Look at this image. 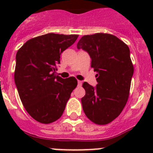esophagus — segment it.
<instances>
[{
  "label": "esophagus",
  "mask_w": 153,
  "mask_h": 153,
  "mask_svg": "<svg viewBox=\"0 0 153 153\" xmlns=\"http://www.w3.org/2000/svg\"><path fill=\"white\" fill-rule=\"evenodd\" d=\"M77 83H78V86H80L81 85H82V81H80V80H78V82H77Z\"/></svg>",
  "instance_id": "obj_1"
}]
</instances>
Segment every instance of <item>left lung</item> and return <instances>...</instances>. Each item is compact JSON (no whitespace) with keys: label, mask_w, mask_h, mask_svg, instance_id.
I'll return each instance as SVG.
<instances>
[{"label":"left lung","mask_w":153,"mask_h":153,"mask_svg":"<svg viewBox=\"0 0 153 153\" xmlns=\"http://www.w3.org/2000/svg\"><path fill=\"white\" fill-rule=\"evenodd\" d=\"M76 47L88 53L97 73L96 87L83 83V111L93 123L106 125L121 113L129 98L134 70L130 51L118 37L102 33L82 36Z\"/></svg>","instance_id":"left-lung-1"}]
</instances>
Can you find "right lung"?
<instances>
[{"label":"right lung","instance_id":"add662e5","mask_svg":"<svg viewBox=\"0 0 153 153\" xmlns=\"http://www.w3.org/2000/svg\"><path fill=\"white\" fill-rule=\"evenodd\" d=\"M78 35L47 33L32 38L16 55L14 81L21 100L32 118L48 124L60 118L77 86L74 77L55 75L60 54Z\"/></svg>","mask_w":153,"mask_h":153}]
</instances>
